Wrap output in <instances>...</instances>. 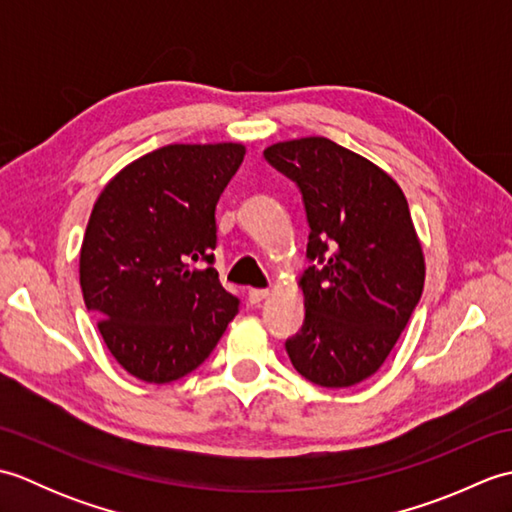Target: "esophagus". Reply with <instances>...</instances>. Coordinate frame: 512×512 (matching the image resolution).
<instances>
[{
  "label": "esophagus",
  "mask_w": 512,
  "mask_h": 512,
  "mask_svg": "<svg viewBox=\"0 0 512 512\" xmlns=\"http://www.w3.org/2000/svg\"><path fill=\"white\" fill-rule=\"evenodd\" d=\"M270 295L268 288H250L248 290V301L250 303H262Z\"/></svg>",
  "instance_id": "1"
}]
</instances>
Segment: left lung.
Returning <instances> with one entry per match:
<instances>
[{"label":"left lung","instance_id":"8db88e82","mask_svg":"<svg viewBox=\"0 0 512 512\" xmlns=\"http://www.w3.org/2000/svg\"><path fill=\"white\" fill-rule=\"evenodd\" d=\"M297 184L310 226L301 277L306 319L286 341L297 372L350 387L378 372L424 286V257L405 193L374 162L312 136L264 151Z\"/></svg>","mask_w":512,"mask_h":512}]
</instances>
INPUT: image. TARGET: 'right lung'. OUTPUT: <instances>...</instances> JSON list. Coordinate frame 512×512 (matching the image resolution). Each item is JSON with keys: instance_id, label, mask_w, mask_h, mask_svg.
I'll list each match as a JSON object with an SVG mask.
<instances>
[{"instance_id": "obj_1", "label": "right lung", "mask_w": 512, "mask_h": 512, "mask_svg": "<svg viewBox=\"0 0 512 512\" xmlns=\"http://www.w3.org/2000/svg\"><path fill=\"white\" fill-rule=\"evenodd\" d=\"M244 145H167L96 200L81 246L85 308L107 350L145 383L191 374L239 310L213 268L215 206Z\"/></svg>"}]
</instances>
